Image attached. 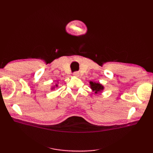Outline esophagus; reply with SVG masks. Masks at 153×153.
Instances as JSON below:
<instances>
[{
	"label": "esophagus",
	"instance_id": "34e87169",
	"mask_svg": "<svg viewBox=\"0 0 153 153\" xmlns=\"http://www.w3.org/2000/svg\"><path fill=\"white\" fill-rule=\"evenodd\" d=\"M73 75H74V76H75V77H79V73L77 72V71H76V72H74L73 74Z\"/></svg>",
	"mask_w": 153,
	"mask_h": 153
}]
</instances>
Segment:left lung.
I'll use <instances>...</instances> for the list:
<instances>
[{
    "instance_id": "1",
    "label": "left lung",
    "mask_w": 153,
    "mask_h": 153,
    "mask_svg": "<svg viewBox=\"0 0 153 153\" xmlns=\"http://www.w3.org/2000/svg\"><path fill=\"white\" fill-rule=\"evenodd\" d=\"M89 84H90L91 89H92L94 93L96 94V95L97 94L100 93H102V91L104 90V88H105L102 84H100V83H96V82L90 81Z\"/></svg>"
}]
</instances>
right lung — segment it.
<instances>
[{
  "instance_id": "obj_1",
  "label": "right lung",
  "mask_w": 153,
  "mask_h": 153,
  "mask_svg": "<svg viewBox=\"0 0 153 153\" xmlns=\"http://www.w3.org/2000/svg\"><path fill=\"white\" fill-rule=\"evenodd\" d=\"M55 86H56V87H58V84H56V85H55ZM55 86H54V87H52V89H54V87Z\"/></svg>"
}]
</instances>
